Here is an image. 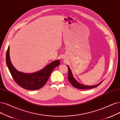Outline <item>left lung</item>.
Here are the masks:
<instances>
[{
	"label": "left lung",
	"instance_id": "8db88e82",
	"mask_svg": "<svg viewBox=\"0 0 120 120\" xmlns=\"http://www.w3.org/2000/svg\"><path fill=\"white\" fill-rule=\"evenodd\" d=\"M67 67L68 68V79L69 81L71 83V85L77 88H79V89H91V88H93L98 86L99 85L102 83L103 81L101 82L100 83L94 86H86L85 85H82V84L79 82L74 77L72 72L71 71V70L70 69L69 66L67 65Z\"/></svg>",
	"mask_w": 120,
	"mask_h": 120
}]
</instances>
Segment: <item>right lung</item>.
I'll return each instance as SVG.
<instances>
[{
    "instance_id": "obj_1",
    "label": "right lung",
    "mask_w": 120,
    "mask_h": 120,
    "mask_svg": "<svg viewBox=\"0 0 120 120\" xmlns=\"http://www.w3.org/2000/svg\"><path fill=\"white\" fill-rule=\"evenodd\" d=\"M10 47L8 46L6 55V61L8 68L16 82L26 90H37L46 83L52 71L60 65L59 60L49 64L42 69L33 73H25L18 71L13 66L9 55Z\"/></svg>"
}]
</instances>
